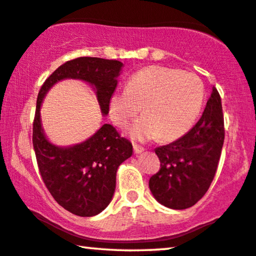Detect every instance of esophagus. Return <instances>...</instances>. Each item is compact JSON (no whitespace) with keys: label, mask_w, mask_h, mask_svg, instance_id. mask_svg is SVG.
<instances>
[{"label":"esophagus","mask_w":256,"mask_h":256,"mask_svg":"<svg viewBox=\"0 0 256 256\" xmlns=\"http://www.w3.org/2000/svg\"><path fill=\"white\" fill-rule=\"evenodd\" d=\"M134 151H135L136 154H140V153H142V152L144 151V148H142V146H140V145H137V144H134Z\"/></svg>","instance_id":"34e87169"}]
</instances>
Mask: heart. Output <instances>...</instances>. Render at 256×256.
<instances>
[{
	"instance_id": "obj_1",
	"label": "heart",
	"mask_w": 256,
	"mask_h": 256,
	"mask_svg": "<svg viewBox=\"0 0 256 256\" xmlns=\"http://www.w3.org/2000/svg\"><path fill=\"white\" fill-rule=\"evenodd\" d=\"M204 97V84L196 74L154 66L134 74L127 88L113 92L110 116L118 126L126 127L143 106L145 114L129 129L132 138L146 142L161 136L172 140L194 126Z\"/></svg>"
}]
</instances>
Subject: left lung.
<instances>
[{
    "instance_id": "1",
    "label": "left lung",
    "mask_w": 256,
    "mask_h": 256,
    "mask_svg": "<svg viewBox=\"0 0 256 256\" xmlns=\"http://www.w3.org/2000/svg\"><path fill=\"white\" fill-rule=\"evenodd\" d=\"M224 142L221 97L213 87L202 116L186 135L156 148L160 170L148 186L156 202L172 210L194 206L213 180Z\"/></svg>"
}]
</instances>
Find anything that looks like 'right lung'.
I'll return each instance as SVG.
<instances>
[{
	"label": "right lung",
	"mask_w": 256,
	"mask_h": 256,
	"mask_svg": "<svg viewBox=\"0 0 256 256\" xmlns=\"http://www.w3.org/2000/svg\"><path fill=\"white\" fill-rule=\"evenodd\" d=\"M124 64L97 57L66 62L46 78L36 100L33 146L43 182L54 199L66 210L90 218L103 212L116 190L118 167L132 154V145L105 124L81 143L60 146L48 140L42 127L41 106L49 90L66 78L81 80L95 90L100 111L108 114V104Z\"/></svg>",
	"instance_id": "1"
}]
</instances>
